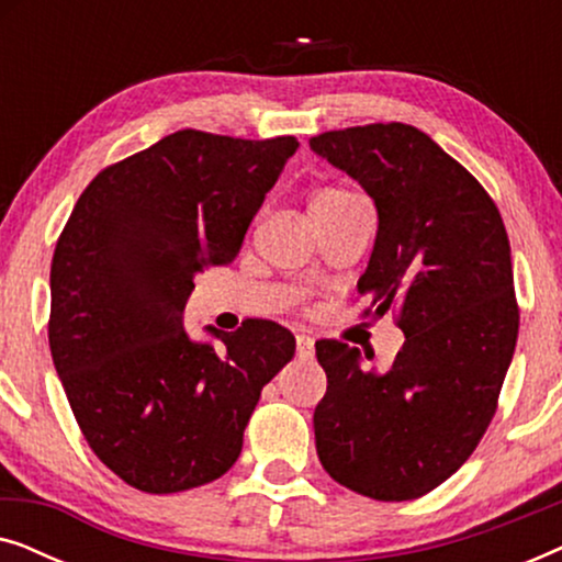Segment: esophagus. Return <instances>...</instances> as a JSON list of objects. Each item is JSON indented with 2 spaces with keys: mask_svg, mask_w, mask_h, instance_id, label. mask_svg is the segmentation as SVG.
<instances>
[{
  "mask_svg": "<svg viewBox=\"0 0 562 562\" xmlns=\"http://www.w3.org/2000/svg\"><path fill=\"white\" fill-rule=\"evenodd\" d=\"M296 356L310 360L314 356V340L310 335H296Z\"/></svg>",
  "mask_w": 562,
  "mask_h": 562,
  "instance_id": "1",
  "label": "esophagus"
}]
</instances>
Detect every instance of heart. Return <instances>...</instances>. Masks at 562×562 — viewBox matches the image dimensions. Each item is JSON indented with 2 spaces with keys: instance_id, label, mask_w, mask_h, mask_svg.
<instances>
[{
  "instance_id": "1",
  "label": "heart",
  "mask_w": 562,
  "mask_h": 562,
  "mask_svg": "<svg viewBox=\"0 0 562 562\" xmlns=\"http://www.w3.org/2000/svg\"><path fill=\"white\" fill-rule=\"evenodd\" d=\"M358 202H363V199H360L352 189L340 187V183H329V187L314 191L310 199V212L312 217H327V214H337Z\"/></svg>"
}]
</instances>
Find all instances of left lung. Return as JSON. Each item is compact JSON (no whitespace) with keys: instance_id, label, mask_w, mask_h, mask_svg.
I'll return each instance as SVG.
<instances>
[{"instance_id":"1","label":"left lung","mask_w":562,"mask_h":562,"mask_svg":"<svg viewBox=\"0 0 562 562\" xmlns=\"http://www.w3.org/2000/svg\"><path fill=\"white\" fill-rule=\"evenodd\" d=\"M310 145L375 202L363 317L391 314L406 335L386 373L348 342L314 345L327 373L317 456L340 486L409 502L471 458L496 414L519 335L509 235L488 191L417 127L373 122Z\"/></svg>"}]
</instances>
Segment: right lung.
I'll list each match as a JSON object with an SVG mask.
<instances>
[{"instance_id": "right-lung-1", "label": "right lung", "mask_w": 562, "mask_h": 562, "mask_svg": "<svg viewBox=\"0 0 562 562\" xmlns=\"http://www.w3.org/2000/svg\"><path fill=\"white\" fill-rule=\"evenodd\" d=\"M299 148L179 130L99 171L50 263L48 342L83 440L145 494H179L235 465L260 389L294 358L271 319L191 342L194 273L233 263Z\"/></svg>"}]
</instances>
